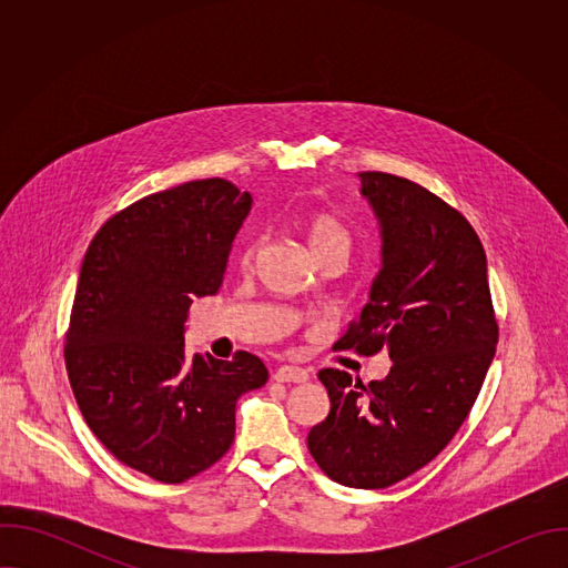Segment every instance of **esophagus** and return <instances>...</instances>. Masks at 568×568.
<instances>
[{
	"label": "esophagus",
	"instance_id": "34e87169",
	"mask_svg": "<svg viewBox=\"0 0 568 568\" xmlns=\"http://www.w3.org/2000/svg\"><path fill=\"white\" fill-rule=\"evenodd\" d=\"M307 377H310V373L305 371V368H301V366H290V364H283L281 368H276V373H274V379L276 382H292V384H301V382H307Z\"/></svg>",
	"mask_w": 568,
	"mask_h": 568
}]
</instances>
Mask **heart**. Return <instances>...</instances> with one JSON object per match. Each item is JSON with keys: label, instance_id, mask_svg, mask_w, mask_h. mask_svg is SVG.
Wrapping results in <instances>:
<instances>
[{"label": "heart", "instance_id": "1", "mask_svg": "<svg viewBox=\"0 0 568 568\" xmlns=\"http://www.w3.org/2000/svg\"><path fill=\"white\" fill-rule=\"evenodd\" d=\"M303 233L307 240V247L316 261L328 254H351V233L339 220H335L328 213H312L303 224ZM256 252L258 245H250L245 258L250 261Z\"/></svg>", "mask_w": 568, "mask_h": 568}]
</instances>
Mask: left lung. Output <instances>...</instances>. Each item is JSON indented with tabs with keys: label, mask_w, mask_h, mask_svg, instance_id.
<instances>
[{
	"label": "left lung",
	"mask_w": 568,
	"mask_h": 568,
	"mask_svg": "<svg viewBox=\"0 0 568 568\" xmlns=\"http://www.w3.org/2000/svg\"><path fill=\"white\" fill-rule=\"evenodd\" d=\"M382 237L368 303L339 348L393 362L384 379L353 384L339 368L318 379L331 414L307 449L333 480L379 490L436 458L454 438L499 339L488 261L471 224L427 189L388 173H359Z\"/></svg>",
	"instance_id": "1"
}]
</instances>
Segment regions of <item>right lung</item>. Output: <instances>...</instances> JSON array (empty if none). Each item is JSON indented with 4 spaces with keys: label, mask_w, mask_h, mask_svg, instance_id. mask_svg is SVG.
Wrapping results in <instances>:
<instances>
[{
    "label": "right lung",
    "mask_w": 568,
    "mask_h": 568,
    "mask_svg": "<svg viewBox=\"0 0 568 568\" xmlns=\"http://www.w3.org/2000/svg\"><path fill=\"white\" fill-rule=\"evenodd\" d=\"M252 195L213 178L112 215L80 265L67 333L69 382L97 438L128 467L182 483L231 447L235 404L267 382L245 351L184 353L195 296L220 290Z\"/></svg>",
    "instance_id": "obj_1"
}]
</instances>
